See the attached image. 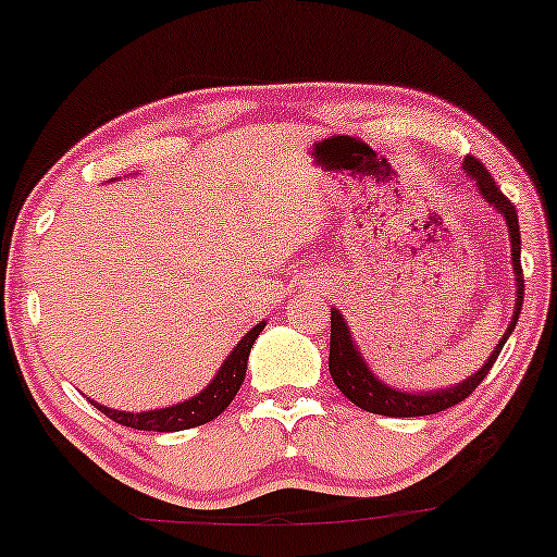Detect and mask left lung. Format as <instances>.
<instances>
[{
  "instance_id": "8db88e82",
  "label": "left lung",
  "mask_w": 557,
  "mask_h": 557,
  "mask_svg": "<svg viewBox=\"0 0 557 557\" xmlns=\"http://www.w3.org/2000/svg\"><path fill=\"white\" fill-rule=\"evenodd\" d=\"M467 176L478 184L480 197L493 207L500 218L506 220L508 227V240H511V267H513V280H516V304H513V317L508 321L504 337L498 339L491 358L482 363L472 376L459 381L457 386L448 388H433V392H405V388H394L381 381L376 373L371 371L366 363L363 352L355 345L350 326L343 313L337 308H332V337H330V373L337 384L339 392L345 394L352 405H358L360 410L373 412V414H386V418H423V414H435L441 410L465 401L474 388L480 386V381L487 376L495 358L504 350L506 339L511 337L516 321H519L521 304H524V274H521V231H519V214L511 199L500 191V186L495 184L491 173L485 171V165L478 158L467 156L461 163Z\"/></svg>"
}]
</instances>
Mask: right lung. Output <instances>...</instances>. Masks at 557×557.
I'll return each mask as SVG.
<instances>
[{"label":"right lung","instance_id":"1","mask_svg":"<svg viewBox=\"0 0 557 557\" xmlns=\"http://www.w3.org/2000/svg\"><path fill=\"white\" fill-rule=\"evenodd\" d=\"M267 321H259L253 330H249L240 337V343L233 347L231 355L223 360V366L218 368L210 384L202 392L194 394V397L178 401V405L160 407V410H147V412H126V410H111V407L98 405L90 399V405H96L100 412L109 414L111 420H116L119 425L134 428V431H156V433H176L186 431V428H197L210 423L218 418L220 412H225V407L231 405L233 397L238 394L240 384L246 379V363H249L251 345L257 343L259 332L264 330Z\"/></svg>","mask_w":557,"mask_h":557}]
</instances>
